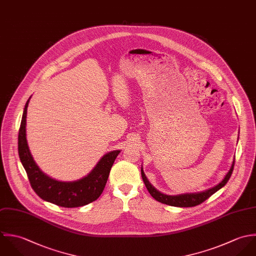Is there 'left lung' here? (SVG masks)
I'll return each mask as SVG.
<instances>
[{"label": "left lung", "mask_w": 256, "mask_h": 256, "mask_svg": "<svg viewBox=\"0 0 256 256\" xmlns=\"http://www.w3.org/2000/svg\"><path fill=\"white\" fill-rule=\"evenodd\" d=\"M234 160L232 164L230 171L226 173L224 178L214 187L206 189L202 192H198V193H186V194H180V195H175V196L166 195V194H163V193L159 192L158 190H156L154 186L150 183V181L148 180L142 168V180H144L146 187L148 188L150 194L154 197L156 201H158L162 204H169V206H173L188 208V206H195L197 204H202L212 194H214L216 191H218L220 188H222L230 180L232 173L234 171Z\"/></svg>", "instance_id": "left-lung-1"}]
</instances>
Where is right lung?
<instances>
[{"instance_id":"add662e5","label":"right lung","mask_w":256,"mask_h":256,"mask_svg":"<svg viewBox=\"0 0 256 256\" xmlns=\"http://www.w3.org/2000/svg\"><path fill=\"white\" fill-rule=\"evenodd\" d=\"M30 99L24 106L18 130V146L20 162L26 169L32 188L42 200L59 206L77 208L94 202L101 196L110 168L120 150H112L104 154L94 169L79 180L62 182L52 179L40 169L28 146L26 124Z\"/></svg>"}]
</instances>
